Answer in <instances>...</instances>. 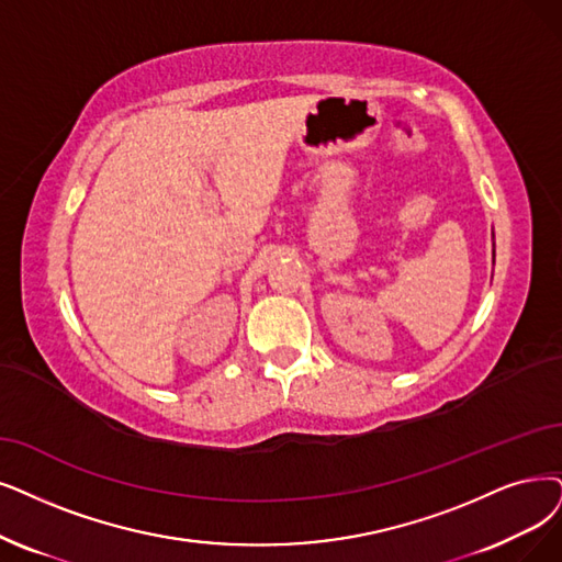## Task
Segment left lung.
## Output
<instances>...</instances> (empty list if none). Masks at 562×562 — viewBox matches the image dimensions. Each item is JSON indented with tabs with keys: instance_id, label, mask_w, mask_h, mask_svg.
<instances>
[{
	"instance_id": "8db88e82",
	"label": "left lung",
	"mask_w": 562,
	"mask_h": 562,
	"mask_svg": "<svg viewBox=\"0 0 562 562\" xmlns=\"http://www.w3.org/2000/svg\"><path fill=\"white\" fill-rule=\"evenodd\" d=\"M493 258H496V251H493Z\"/></svg>"
}]
</instances>
